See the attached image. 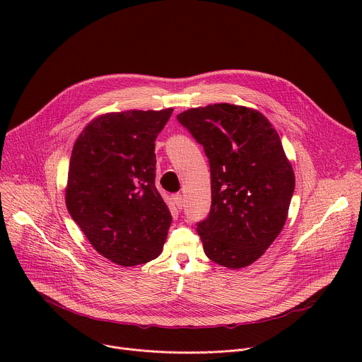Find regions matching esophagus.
I'll list each match as a JSON object with an SVG mask.
<instances>
[{
    "instance_id": "34e87169",
    "label": "esophagus",
    "mask_w": 362,
    "mask_h": 362,
    "mask_svg": "<svg viewBox=\"0 0 362 362\" xmlns=\"http://www.w3.org/2000/svg\"><path fill=\"white\" fill-rule=\"evenodd\" d=\"M173 203L176 204V208L177 209H182V206H183V196L180 194V193H176V194H173Z\"/></svg>"
}]
</instances>
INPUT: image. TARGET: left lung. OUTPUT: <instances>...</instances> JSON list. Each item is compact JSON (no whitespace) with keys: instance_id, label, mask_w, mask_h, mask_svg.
I'll use <instances>...</instances> for the list:
<instances>
[{"instance_id":"8db88e82","label":"left lung","mask_w":362,"mask_h":362,"mask_svg":"<svg viewBox=\"0 0 362 362\" xmlns=\"http://www.w3.org/2000/svg\"><path fill=\"white\" fill-rule=\"evenodd\" d=\"M177 120L211 165V212L197 223L203 250L225 268L249 267L284 229L295 189L279 134L261 112L229 103L189 109Z\"/></svg>"}]
</instances>
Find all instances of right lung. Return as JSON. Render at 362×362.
Here are the masks:
<instances>
[{
	"mask_svg": "<svg viewBox=\"0 0 362 362\" xmlns=\"http://www.w3.org/2000/svg\"><path fill=\"white\" fill-rule=\"evenodd\" d=\"M173 109L106 113L78 134L70 158L67 209L91 246L120 267L162 253L172 223L154 185V140Z\"/></svg>",
	"mask_w": 362,
	"mask_h": 362,
	"instance_id": "right-lung-1",
	"label": "right lung"
}]
</instances>
